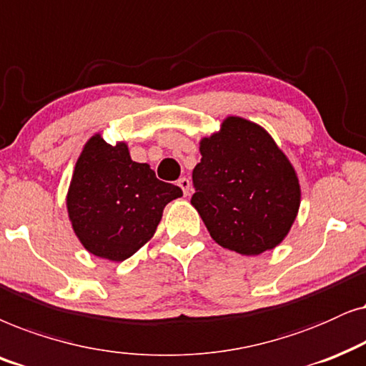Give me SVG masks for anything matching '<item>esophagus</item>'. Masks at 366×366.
Listing matches in <instances>:
<instances>
[{"label":"esophagus","instance_id":"obj_1","mask_svg":"<svg viewBox=\"0 0 366 366\" xmlns=\"http://www.w3.org/2000/svg\"><path fill=\"white\" fill-rule=\"evenodd\" d=\"M177 186L182 189L184 196H189V194H191V180H189L187 177H180L177 180Z\"/></svg>","mask_w":366,"mask_h":366}]
</instances>
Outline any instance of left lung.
Masks as SVG:
<instances>
[{
    "mask_svg": "<svg viewBox=\"0 0 366 366\" xmlns=\"http://www.w3.org/2000/svg\"><path fill=\"white\" fill-rule=\"evenodd\" d=\"M191 204L219 246L257 256L285 239L300 209L293 165L271 135L241 117L201 140Z\"/></svg>",
    "mask_w": 366,
    "mask_h": 366,
    "instance_id": "1",
    "label": "left lung"
}]
</instances>
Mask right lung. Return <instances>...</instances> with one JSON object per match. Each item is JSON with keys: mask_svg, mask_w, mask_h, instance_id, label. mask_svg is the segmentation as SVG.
Listing matches in <instances>:
<instances>
[{"mask_svg": "<svg viewBox=\"0 0 366 366\" xmlns=\"http://www.w3.org/2000/svg\"><path fill=\"white\" fill-rule=\"evenodd\" d=\"M180 196V187L159 180L149 164L134 162L127 144L94 135L76 160L66 207L86 251L125 261L154 236L164 207Z\"/></svg>", "mask_w": 366, "mask_h": 366, "instance_id": "add662e5", "label": "right lung"}]
</instances>
